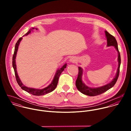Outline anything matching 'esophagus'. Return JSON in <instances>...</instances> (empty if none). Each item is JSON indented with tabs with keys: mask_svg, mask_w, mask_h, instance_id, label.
I'll use <instances>...</instances> for the list:
<instances>
[{
	"mask_svg": "<svg viewBox=\"0 0 131 131\" xmlns=\"http://www.w3.org/2000/svg\"><path fill=\"white\" fill-rule=\"evenodd\" d=\"M70 61L72 63H75L76 61V58L74 57H72L70 59Z\"/></svg>",
	"mask_w": 131,
	"mask_h": 131,
	"instance_id": "obj_1",
	"label": "esophagus"
}]
</instances>
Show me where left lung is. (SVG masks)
Instances as JSON below:
<instances>
[{
  "label": "left lung",
  "instance_id": "1",
  "mask_svg": "<svg viewBox=\"0 0 131 131\" xmlns=\"http://www.w3.org/2000/svg\"><path fill=\"white\" fill-rule=\"evenodd\" d=\"M105 35L107 38V46H113L115 47L116 49L118 52V67L117 70V73L115 78L113 79L112 81L109 84L104 85L103 86L98 87L96 88H92L89 87H87L86 85L84 84V83L82 82V75L83 73V70L81 68L79 67V73L77 80L75 81V86L79 91L84 94L90 96H97L100 94L103 93L104 92H106L115 85L116 83L117 79L119 76V68L121 62V56L120 53L118 51V46H117V43L115 39V37L113 36L111 34H110L108 32L105 31Z\"/></svg>",
  "mask_w": 131,
  "mask_h": 131
}]
</instances>
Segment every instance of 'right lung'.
Returning a JSON list of instances; mask_svg holds the SVG:
<instances>
[{
	"label": "right lung",
	"mask_w": 131,
	"mask_h": 131,
	"mask_svg": "<svg viewBox=\"0 0 131 131\" xmlns=\"http://www.w3.org/2000/svg\"><path fill=\"white\" fill-rule=\"evenodd\" d=\"M35 28H32V29H34ZM37 30V29H36ZM31 32V30H30L25 35H28L29 34H30ZM22 38L20 37L19 38V40H18L16 44L15 45V51H14V53L13 56V68L14 69V71H15V76H16V80L17 82L18 83V84H19V87H20V88L26 91V92H27L31 94L32 95H36V96H40V95H45L46 94L50 93L52 91H53L56 88L57 83H58V79H59V77L60 76V74H61V73L63 71V70H64V69L66 68L67 67V64H65L64 66H62V68H61L60 69H58L57 72H56V75L54 77V79L52 82V83L47 87L43 89H33V88H28L25 86H24L23 83L21 82L20 79H19V76L17 74V69H16V54H17V52L18 51V46H19V44L20 41H21Z\"/></svg>",
	"instance_id": "add662e5"
}]
</instances>
